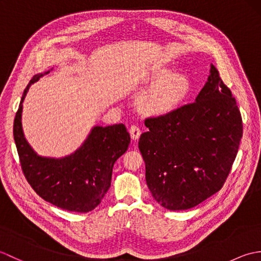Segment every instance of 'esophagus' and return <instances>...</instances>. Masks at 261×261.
I'll list each match as a JSON object with an SVG mask.
<instances>
[{"label":"esophagus","instance_id":"34e87169","mask_svg":"<svg viewBox=\"0 0 261 261\" xmlns=\"http://www.w3.org/2000/svg\"><path fill=\"white\" fill-rule=\"evenodd\" d=\"M129 134H130L132 139H134V140H138V139H139L140 135H141L140 127L138 126V125H131L130 129H129Z\"/></svg>","mask_w":261,"mask_h":261}]
</instances>
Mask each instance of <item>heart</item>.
I'll return each mask as SVG.
<instances>
[{
  "label": "heart",
  "instance_id": "heart-1",
  "mask_svg": "<svg viewBox=\"0 0 261 261\" xmlns=\"http://www.w3.org/2000/svg\"><path fill=\"white\" fill-rule=\"evenodd\" d=\"M147 83L152 87L141 97L140 105L149 114L173 112L191 90V83L186 76L174 74L173 70L167 68L153 70Z\"/></svg>",
  "mask_w": 261,
  "mask_h": 261
}]
</instances>
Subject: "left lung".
Returning a JSON list of instances; mask_svg holds the SVG:
<instances>
[{"label": "left lung", "mask_w": 261, "mask_h": 261, "mask_svg": "<svg viewBox=\"0 0 261 261\" xmlns=\"http://www.w3.org/2000/svg\"><path fill=\"white\" fill-rule=\"evenodd\" d=\"M139 150L153 198L170 211L188 210L219 192L242 138L236 98L211 65L195 102L145 120Z\"/></svg>", "instance_id": "obj_1"}]
</instances>
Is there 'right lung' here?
<instances>
[{"instance_id":"1","label":"right lung","mask_w":261,"mask_h":261,"mask_svg":"<svg viewBox=\"0 0 261 261\" xmlns=\"http://www.w3.org/2000/svg\"><path fill=\"white\" fill-rule=\"evenodd\" d=\"M48 73L32 77L15 114L13 136L21 168L33 191L45 201L71 212H90L109 191L113 165L127 150L130 135L122 123L96 125L69 156L59 159L38 156L22 130V103L31 84Z\"/></svg>"}]
</instances>
